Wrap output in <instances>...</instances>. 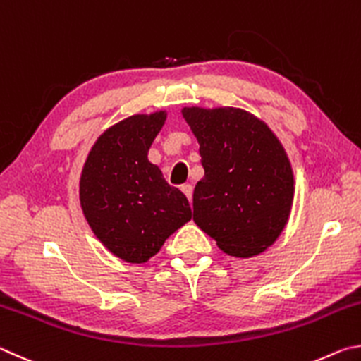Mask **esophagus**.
I'll use <instances>...</instances> for the list:
<instances>
[{"label":"esophagus","mask_w":361,"mask_h":361,"mask_svg":"<svg viewBox=\"0 0 361 361\" xmlns=\"http://www.w3.org/2000/svg\"><path fill=\"white\" fill-rule=\"evenodd\" d=\"M180 190L184 192V195L185 197L188 198V201H190L192 203V200H193V185H190V184H184L180 187Z\"/></svg>","instance_id":"esophagus-1"}]
</instances>
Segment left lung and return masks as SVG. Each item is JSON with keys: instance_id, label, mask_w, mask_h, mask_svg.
I'll use <instances>...</instances> for the list:
<instances>
[{"instance_id": "8db88e82", "label": "left lung", "mask_w": 361, "mask_h": 361, "mask_svg": "<svg viewBox=\"0 0 361 361\" xmlns=\"http://www.w3.org/2000/svg\"><path fill=\"white\" fill-rule=\"evenodd\" d=\"M200 144L204 177L193 192V220L233 257L258 255L286 226L293 173L262 120L235 107H184Z\"/></svg>"}]
</instances>
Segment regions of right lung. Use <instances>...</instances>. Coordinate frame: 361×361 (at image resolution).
Segmentation results:
<instances>
[{
    "instance_id": "1",
    "label": "right lung",
    "mask_w": 361,
    "mask_h": 361,
    "mask_svg": "<svg viewBox=\"0 0 361 361\" xmlns=\"http://www.w3.org/2000/svg\"><path fill=\"white\" fill-rule=\"evenodd\" d=\"M164 120L160 111L111 126L82 169L80 206L88 225L114 255L130 263L147 262L192 219L185 195L147 158Z\"/></svg>"
}]
</instances>
